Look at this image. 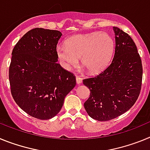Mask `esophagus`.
Masks as SVG:
<instances>
[{
    "mask_svg": "<svg viewBox=\"0 0 150 150\" xmlns=\"http://www.w3.org/2000/svg\"><path fill=\"white\" fill-rule=\"evenodd\" d=\"M76 83H77L78 85L81 84V83H82V78L80 77V76H76Z\"/></svg>",
    "mask_w": 150,
    "mask_h": 150,
    "instance_id": "34e87169",
    "label": "esophagus"
}]
</instances>
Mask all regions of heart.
Segmentation results:
<instances>
[{"label": "heart", "mask_w": 150, "mask_h": 150, "mask_svg": "<svg viewBox=\"0 0 150 150\" xmlns=\"http://www.w3.org/2000/svg\"><path fill=\"white\" fill-rule=\"evenodd\" d=\"M56 49L57 56L67 69L82 65L90 74H98L107 67L114 50V41L107 33L94 32L76 34Z\"/></svg>", "instance_id": "b5f03b06"}]
</instances>
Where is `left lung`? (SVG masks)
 <instances>
[{"instance_id": "8db88e82", "label": "left lung", "mask_w": 150, "mask_h": 150, "mask_svg": "<svg viewBox=\"0 0 150 150\" xmlns=\"http://www.w3.org/2000/svg\"><path fill=\"white\" fill-rule=\"evenodd\" d=\"M113 30L112 61L98 75L83 79L90 89L85 109L98 121H109L128 111L138 98L142 85V62L137 46L127 33L117 27Z\"/></svg>"}]
</instances>
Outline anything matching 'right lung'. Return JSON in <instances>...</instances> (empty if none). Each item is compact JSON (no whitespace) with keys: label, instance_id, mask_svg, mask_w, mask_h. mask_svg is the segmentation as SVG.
Listing matches in <instances>:
<instances>
[{"label":"right lung","instance_id":"obj_1","mask_svg":"<svg viewBox=\"0 0 150 150\" xmlns=\"http://www.w3.org/2000/svg\"><path fill=\"white\" fill-rule=\"evenodd\" d=\"M62 34L36 28L17 42L12 52L9 79L13 98L28 114L50 120L62 109L76 77L58 62L56 47Z\"/></svg>","mask_w":150,"mask_h":150}]
</instances>
